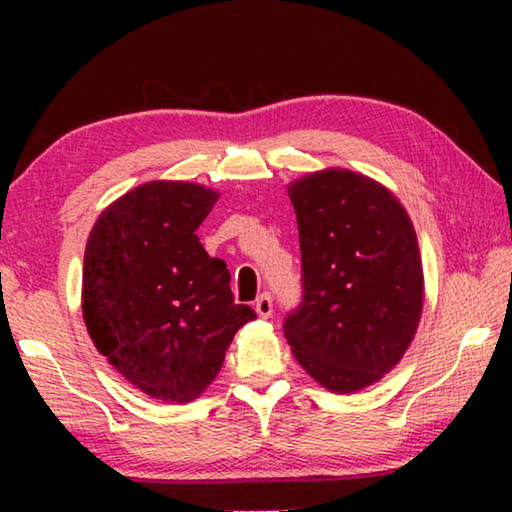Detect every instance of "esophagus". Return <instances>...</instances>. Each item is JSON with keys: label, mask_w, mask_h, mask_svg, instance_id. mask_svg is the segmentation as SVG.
Listing matches in <instances>:
<instances>
[{"label": "esophagus", "mask_w": 512, "mask_h": 512, "mask_svg": "<svg viewBox=\"0 0 512 512\" xmlns=\"http://www.w3.org/2000/svg\"><path fill=\"white\" fill-rule=\"evenodd\" d=\"M255 311L262 318H268V316L273 314V298H271V293H262V296L255 300Z\"/></svg>", "instance_id": "1"}]
</instances>
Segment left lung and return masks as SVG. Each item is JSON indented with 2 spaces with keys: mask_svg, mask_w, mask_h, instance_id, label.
Here are the masks:
<instances>
[{
  "mask_svg": "<svg viewBox=\"0 0 512 512\" xmlns=\"http://www.w3.org/2000/svg\"><path fill=\"white\" fill-rule=\"evenodd\" d=\"M302 298L284 336L311 377L354 393L386 375L418 327L422 262L413 223L375 180L329 169L289 187Z\"/></svg>",
  "mask_w": 512,
  "mask_h": 512,
  "instance_id": "obj_1",
  "label": "left lung"
}]
</instances>
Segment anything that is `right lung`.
<instances>
[{"instance_id":"1","label":"right lung","mask_w":512,"mask_h":512,"mask_svg":"<svg viewBox=\"0 0 512 512\" xmlns=\"http://www.w3.org/2000/svg\"><path fill=\"white\" fill-rule=\"evenodd\" d=\"M219 194L146 183L112 203L83 259V318L97 350L146 395L189 402L223 366L241 325L230 271L196 237Z\"/></svg>"}]
</instances>
